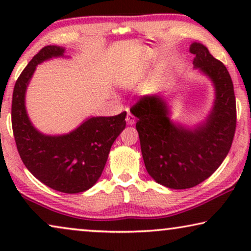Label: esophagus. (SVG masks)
I'll use <instances>...</instances> for the list:
<instances>
[{
    "instance_id": "obj_1",
    "label": "esophagus",
    "mask_w": 251,
    "mask_h": 251,
    "mask_svg": "<svg viewBox=\"0 0 251 251\" xmlns=\"http://www.w3.org/2000/svg\"><path fill=\"white\" fill-rule=\"evenodd\" d=\"M126 121L128 125H135L136 123V118L135 115L132 114V113H130V111H128V113H126Z\"/></svg>"
}]
</instances>
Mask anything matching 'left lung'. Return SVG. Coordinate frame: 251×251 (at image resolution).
Listing matches in <instances>:
<instances>
[{"instance_id": "left-lung-1", "label": "left lung", "mask_w": 251, "mask_h": 251, "mask_svg": "<svg viewBox=\"0 0 251 251\" xmlns=\"http://www.w3.org/2000/svg\"><path fill=\"white\" fill-rule=\"evenodd\" d=\"M193 65L208 75L216 100L207 122L194 130L175 126L159 96H144L130 111L138 118L140 149L147 173L156 183L185 190L210 177L227 155L236 128V105L232 78L225 65L200 43L190 48Z\"/></svg>"}]
</instances>
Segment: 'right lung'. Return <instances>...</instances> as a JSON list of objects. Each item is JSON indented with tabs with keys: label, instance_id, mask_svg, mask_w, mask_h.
Returning a JSON list of instances; mask_svg holds the SVG:
<instances>
[{
	"label": "right lung",
	"instance_id": "right-lung-1",
	"mask_svg": "<svg viewBox=\"0 0 251 251\" xmlns=\"http://www.w3.org/2000/svg\"><path fill=\"white\" fill-rule=\"evenodd\" d=\"M65 49L47 46L19 75L12 95L11 122L24 164L41 183L63 193H81L94 186L104 170L109 150L126 128V112L91 118L64 136H44L32 126L25 109L27 84L36 65L63 56Z\"/></svg>",
	"mask_w": 251,
	"mask_h": 251
}]
</instances>
